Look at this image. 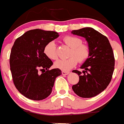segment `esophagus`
<instances>
[{"instance_id":"obj_1","label":"esophagus","mask_w":124,"mask_h":124,"mask_svg":"<svg viewBox=\"0 0 124 124\" xmlns=\"http://www.w3.org/2000/svg\"><path fill=\"white\" fill-rule=\"evenodd\" d=\"M61 73H62V75H67L69 73V72H66V71H64V70H63V71L61 72Z\"/></svg>"}]
</instances>
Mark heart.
Masks as SVG:
<instances>
[{"label": "heart", "instance_id": "b5f03b06", "mask_svg": "<svg viewBox=\"0 0 124 124\" xmlns=\"http://www.w3.org/2000/svg\"><path fill=\"white\" fill-rule=\"evenodd\" d=\"M63 41L71 48L69 52V58L57 60L54 65L56 68L63 70H68L77 65L78 61L83 63L89 57L91 49L89 46L83 44L81 38L71 35H67L63 38ZM44 53L50 60H55L58 58L57 48L54 41H50L46 44L44 48Z\"/></svg>", "mask_w": 124, "mask_h": 124}]
</instances>
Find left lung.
Segmentation results:
<instances>
[{
  "label": "left lung",
  "mask_w": 124,
  "mask_h": 124,
  "mask_svg": "<svg viewBox=\"0 0 124 124\" xmlns=\"http://www.w3.org/2000/svg\"><path fill=\"white\" fill-rule=\"evenodd\" d=\"M72 33L84 37L91 49L89 57L81 66L84 74L72 70L79 75V82L72 88L81 97H93L104 91L111 80L115 64L113 49L108 38L93 28L72 30Z\"/></svg>",
  "instance_id": "left-lung-1"
}]
</instances>
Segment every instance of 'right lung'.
Segmentation results:
<instances>
[{
  "label": "right lung",
  "mask_w": 124,
  "mask_h": 124,
  "mask_svg": "<svg viewBox=\"0 0 124 124\" xmlns=\"http://www.w3.org/2000/svg\"><path fill=\"white\" fill-rule=\"evenodd\" d=\"M58 36L56 31L34 29L14 42L10 56L13 81L19 92L29 99L41 101L47 97L55 78L61 74L58 68L49 70L53 62L44 53L46 44Z\"/></svg>",
  "instance_id": "add662e5"
}]
</instances>
